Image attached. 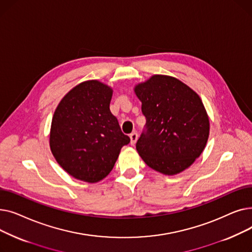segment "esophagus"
I'll return each instance as SVG.
<instances>
[{"instance_id":"obj_1","label":"esophagus","mask_w":252,"mask_h":252,"mask_svg":"<svg viewBox=\"0 0 252 252\" xmlns=\"http://www.w3.org/2000/svg\"><path fill=\"white\" fill-rule=\"evenodd\" d=\"M129 138H130V144H131V145H135L136 142H137V140H138V134H137V131H133V133H131V134L129 135Z\"/></svg>"}]
</instances>
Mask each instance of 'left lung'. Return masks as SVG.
Masks as SVG:
<instances>
[{
    "label": "left lung",
    "mask_w": 252,
    "mask_h": 252,
    "mask_svg": "<svg viewBox=\"0 0 252 252\" xmlns=\"http://www.w3.org/2000/svg\"><path fill=\"white\" fill-rule=\"evenodd\" d=\"M146 117L136 149L149 167L167 176L188 168L200 156L209 119L196 93L179 79L155 74L135 87Z\"/></svg>",
    "instance_id": "left-lung-1"
}]
</instances>
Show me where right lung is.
Segmentation results:
<instances>
[{
  "instance_id": "right-lung-1",
  "label": "right lung",
  "mask_w": 252,
  "mask_h": 252,
  "mask_svg": "<svg viewBox=\"0 0 252 252\" xmlns=\"http://www.w3.org/2000/svg\"><path fill=\"white\" fill-rule=\"evenodd\" d=\"M111 97L110 87L87 81L63 97L53 115L51 151L77 180L97 183L108 176L121 149L130 141L110 111Z\"/></svg>"
}]
</instances>
